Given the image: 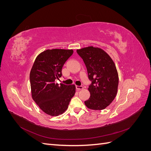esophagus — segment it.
<instances>
[{
	"mask_svg": "<svg viewBox=\"0 0 151 151\" xmlns=\"http://www.w3.org/2000/svg\"><path fill=\"white\" fill-rule=\"evenodd\" d=\"M83 86H76V89H77V90H82V89H83Z\"/></svg>",
	"mask_w": 151,
	"mask_h": 151,
	"instance_id": "34e87169",
	"label": "esophagus"
}]
</instances>
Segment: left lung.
<instances>
[{
    "mask_svg": "<svg viewBox=\"0 0 151 151\" xmlns=\"http://www.w3.org/2000/svg\"><path fill=\"white\" fill-rule=\"evenodd\" d=\"M83 58L91 81L90 98L85 101L91 109L101 110L109 106L117 94L118 75L115 63L101 48L88 47L77 50Z\"/></svg>",
    "mask_w": 151,
    "mask_h": 151,
    "instance_id": "1",
    "label": "left lung"
}]
</instances>
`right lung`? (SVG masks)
I'll return each instance as SVG.
<instances>
[{
  "mask_svg": "<svg viewBox=\"0 0 151 151\" xmlns=\"http://www.w3.org/2000/svg\"><path fill=\"white\" fill-rule=\"evenodd\" d=\"M72 50H47L39 54L30 72L31 94L43 111L58 116L68 108L76 93L75 85L58 84L63 65L73 54Z\"/></svg>",
  "mask_w": 151,
  "mask_h": 151,
  "instance_id": "1",
  "label": "right lung"
}]
</instances>
